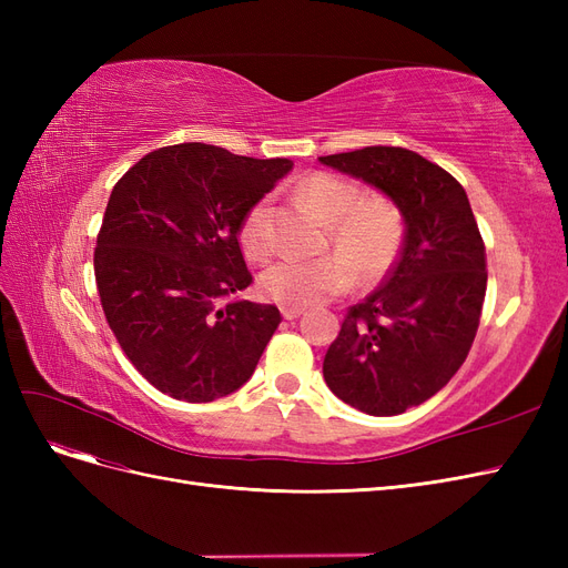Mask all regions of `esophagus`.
I'll return each mask as SVG.
<instances>
[{
    "instance_id": "obj_1",
    "label": "esophagus",
    "mask_w": 568,
    "mask_h": 568,
    "mask_svg": "<svg viewBox=\"0 0 568 568\" xmlns=\"http://www.w3.org/2000/svg\"><path fill=\"white\" fill-rule=\"evenodd\" d=\"M305 313V307L303 305H282V315H284V320H296V317H301Z\"/></svg>"
}]
</instances>
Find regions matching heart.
<instances>
[{
  "label": "heart",
  "mask_w": 568,
  "mask_h": 568,
  "mask_svg": "<svg viewBox=\"0 0 568 568\" xmlns=\"http://www.w3.org/2000/svg\"><path fill=\"white\" fill-rule=\"evenodd\" d=\"M301 196L329 222V236L341 253L315 261H282L261 280L267 298L282 305H313L343 294L359 274L379 282L398 261L403 246V215L384 196H363L359 186L329 173L307 175ZM242 246L253 261H267L274 251L272 201L257 199L242 222Z\"/></svg>",
  "instance_id": "1"
}]
</instances>
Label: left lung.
Listing matches in <instances>:
<instances>
[{"label":"left lung","mask_w":568,"mask_h":568,"mask_svg":"<svg viewBox=\"0 0 568 568\" xmlns=\"http://www.w3.org/2000/svg\"><path fill=\"white\" fill-rule=\"evenodd\" d=\"M320 163L379 189L405 222L398 263L348 311L324 355V382L365 415H403L467 359L486 298L484 239L464 186L415 151L365 146Z\"/></svg>","instance_id":"left-lung-1"}]
</instances>
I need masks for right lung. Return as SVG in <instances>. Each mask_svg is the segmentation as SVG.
I'll list each match as a JSON object with an SVG mask.
<instances>
[{
	"label": "right lung",
	"instance_id": "add662e5",
	"mask_svg": "<svg viewBox=\"0 0 568 568\" xmlns=\"http://www.w3.org/2000/svg\"><path fill=\"white\" fill-rule=\"evenodd\" d=\"M291 168L189 142L146 153L113 186L94 248L101 307L134 369L170 398L242 388L280 326L277 305L232 296L253 280L242 222Z\"/></svg>",
	"mask_w": 568,
	"mask_h": 568
}]
</instances>
